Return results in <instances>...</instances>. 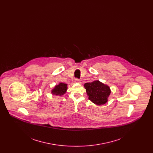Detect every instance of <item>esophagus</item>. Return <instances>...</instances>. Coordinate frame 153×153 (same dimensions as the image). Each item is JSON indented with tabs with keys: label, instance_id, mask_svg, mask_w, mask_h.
I'll list each match as a JSON object with an SVG mask.
<instances>
[{
	"label": "esophagus",
	"instance_id": "obj_1",
	"mask_svg": "<svg viewBox=\"0 0 153 153\" xmlns=\"http://www.w3.org/2000/svg\"><path fill=\"white\" fill-rule=\"evenodd\" d=\"M74 81H75V82H76V83H81V80H79V79H76Z\"/></svg>",
	"mask_w": 153,
	"mask_h": 153
}]
</instances>
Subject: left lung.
<instances>
[{
	"mask_svg": "<svg viewBox=\"0 0 153 153\" xmlns=\"http://www.w3.org/2000/svg\"><path fill=\"white\" fill-rule=\"evenodd\" d=\"M88 99L97 105H102L107 102L111 93L108 86L104 85L98 80L84 84Z\"/></svg>",
	"mask_w": 153,
	"mask_h": 153,
	"instance_id": "8db88e82",
	"label": "left lung"
}]
</instances>
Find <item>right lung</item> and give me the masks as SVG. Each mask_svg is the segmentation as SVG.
I'll list each match as a JSON object with an SVG mask.
<instances>
[{"label":"right lung","mask_w":153,"mask_h":153,"mask_svg":"<svg viewBox=\"0 0 153 153\" xmlns=\"http://www.w3.org/2000/svg\"><path fill=\"white\" fill-rule=\"evenodd\" d=\"M66 90H67V84L61 82L59 84V85H56L52 90L51 93L53 95H64L65 93Z\"/></svg>","instance_id":"add662e5"}]
</instances>
